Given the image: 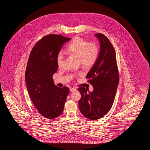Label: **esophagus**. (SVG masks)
Returning <instances> with one entry per match:
<instances>
[{"label":"esophagus","mask_w":150,"mask_h":150,"mask_svg":"<svg viewBox=\"0 0 150 150\" xmlns=\"http://www.w3.org/2000/svg\"><path fill=\"white\" fill-rule=\"evenodd\" d=\"M76 87H73V88H70V90L71 92H74V91H75L76 90Z\"/></svg>","instance_id":"1"}]
</instances>
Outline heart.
<instances>
[{
	"label": "heart",
	"instance_id": "heart-1",
	"mask_svg": "<svg viewBox=\"0 0 150 150\" xmlns=\"http://www.w3.org/2000/svg\"><path fill=\"white\" fill-rule=\"evenodd\" d=\"M69 54L78 57L80 64L85 68L92 67L95 64L99 56V49L95 42H88L81 37H75L67 47ZM64 54L63 51L58 52L56 61L58 66L61 67L64 61Z\"/></svg>",
	"mask_w": 150,
	"mask_h": 150
}]
</instances>
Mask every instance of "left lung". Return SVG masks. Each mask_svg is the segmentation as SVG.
<instances>
[{"label": "left lung", "mask_w": 150, "mask_h": 150, "mask_svg": "<svg viewBox=\"0 0 150 150\" xmlns=\"http://www.w3.org/2000/svg\"><path fill=\"white\" fill-rule=\"evenodd\" d=\"M100 50L96 63L86 76L94 88L93 92L83 87L78 90L81 97L80 111L86 118L95 121L102 118L112 108L119 83V73L115 49L110 41L101 33L96 34Z\"/></svg>", "instance_id": "obj_1"}]
</instances>
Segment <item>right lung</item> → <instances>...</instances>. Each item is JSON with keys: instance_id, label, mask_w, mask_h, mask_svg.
<instances>
[{"instance_id": "obj_1", "label": "right lung", "mask_w": 150, "mask_h": 150, "mask_svg": "<svg viewBox=\"0 0 150 150\" xmlns=\"http://www.w3.org/2000/svg\"><path fill=\"white\" fill-rule=\"evenodd\" d=\"M70 39L61 35H46L35 44L29 57L25 73L29 94L38 112L49 120L61 115L70 92L66 86L55 85L52 76L58 70V53Z\"/></svg>"}]
</instances>
